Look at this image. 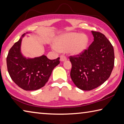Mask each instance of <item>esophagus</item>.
<instances>
[{"label":"esophagus","mask_w":124,"mask_h":124,"mask_svg":"<svg viewBox=\"0 0 124 124\" xmlns=\"http://www.w3.org/2000/svg\"><path fill=\"white\" fill-rule=\"evenodd\" d=\"M66 60H67V57L65 56H64V55H61V56H60L61 61H66Z\"/></svg>","instance_id":"34e87169"}]
</instances>
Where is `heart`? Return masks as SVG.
I'll use <instances>...</instances> for the list:
<instances>
[{"mask_svg": "<svg viewBox=\"0 0 124 124\" xmlns=\"http://www.w3.org/2000/svg\"><path fill=\"white\" fill-rule=\"evenodd\" d=\"M88 43L87 35L76 32L66 34L55 41L54 46L59 51L68 50L74 55L81 54L85 50Z\"/></svg>", "mask_w": 124, "mask_h": 124, "instance_id": "obj_1", "label": "heart"}]
</instances>
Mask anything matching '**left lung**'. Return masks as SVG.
<instances>
[{"instance_id": "obj_1", "label": "left lung", "mask_w": 124, "mask_h": 124, "mask_svg": "<svg viewBox=\"0 0 124 124\" xmlns=\"http://www.w3.org/2000/svg\"><path fill=\"white\" fill-rule=\"evenodd\" d=\"M94 41L83 53L69 57L72 63L70 76L80 89L90 90L109 78L114 66L113 45L105 36L92 31Z\"/></svg>"}]
</instances>
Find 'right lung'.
Masks as SVG:
<instances>
[{
	"mask_svg": "<svg viewBox=\"0 0 124 124\" xmlns=\"http://www.w3.org/2000/svg\"><path fill=\"white\" fill-rule=\"evenodd\" d=\"M21 41L22 37L9 50L7 57L8 71L11 79L20 88L25 90H37L48 81L54 68L60 63V57L50 60L43 55L35 58H25L20 52Z\"/></svg>",
	"mask_w": 124,
	"mask_h": 124,
	"instance_id": "right-lung-1",
	"label": "right lung"
}]
</instances>
